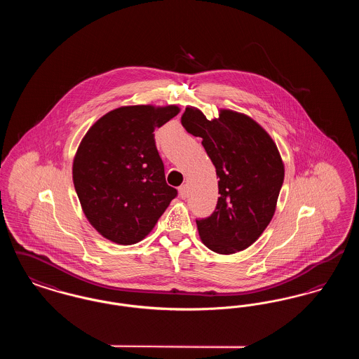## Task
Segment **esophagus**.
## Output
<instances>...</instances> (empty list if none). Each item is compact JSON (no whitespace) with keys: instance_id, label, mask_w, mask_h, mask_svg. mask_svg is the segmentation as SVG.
I'll return each mask as SVG.
<instances>
[{"instance_id":"obj_1","label":"esophagus","mask_w":359,"mask_h":359,"mask_svg":"<svg viewBox=\"0 0 359 359\" xmlns=\"http://www.w3.org/2000/svg\"><path fill=\"white\" fill-rule=\"evenodd\" d=\"M179 195H180V198H182V199H186V198H187V184H183V186H180V187H179Z\"/></svg>"}]
</instances>
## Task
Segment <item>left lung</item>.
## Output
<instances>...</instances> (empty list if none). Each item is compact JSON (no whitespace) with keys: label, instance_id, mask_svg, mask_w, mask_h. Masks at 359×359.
<instances>
[{"label":"left lung","instance_id":"8db88e82","mask_svg":"<svg viewBox=\"0 0 359 359\" xmlns=\"http://www.w3.org/2000/svg\"><path fill=\"white\" fill-rule=\"evenodd\" d=\"M182 125L201 137L219 177L214 212L196 219L205 246L219 255L249 248L273 218L284 164L271 136L250 117L221 110L219 118L186 107Z\"/></svg>","mask_w":359,"mask_h":359}]
</instances>
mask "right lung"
<instances>
[{
    "mask_svg": "<svg viewBox=\"0 0 359 359\" xmlns=\"http://www.w3.org/2000/svg\"><path fill=\"white\" fill-rule=\"evenodd\" d=\"M177 113L175 104L123 106L83 137L72 164L74 186L88 222L104 238L120 245L145 238L177 196L165 182L154 135Z\"/></svg>",
    "mask_w": 359,
    "mask_h": 359,
    "instance_id": "add662e5",
    "label": "right lung"
}]
</instances>
